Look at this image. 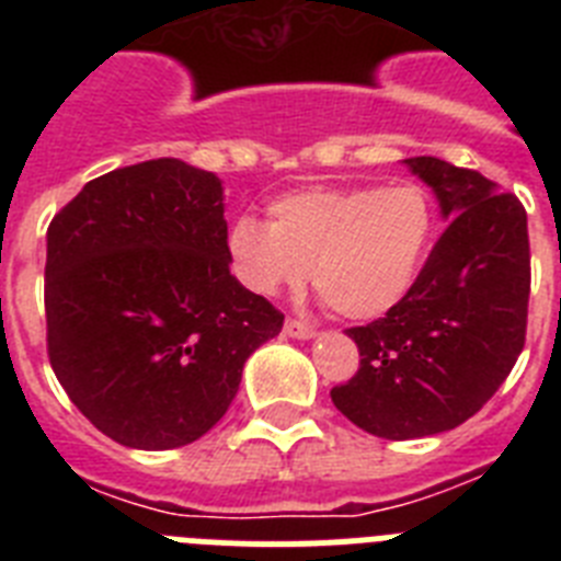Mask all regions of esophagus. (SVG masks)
I'll use <instances>...</instances> for the list:
<instances>
[{"label":"esophagus","instance_id":"obj_1","mask_svg":"<svg viewBox=\"0 0 561 561\" xmlns=\"http://www.w3.org/2000/svg\"><path fill=\"white\" fill-rule=\"evenodd\" d=\"M284 334L295 336V340H311L314 336V325L304 323V320H286Z\"/></svg>","mask_w":561,"mask_h":561}]
</instances>
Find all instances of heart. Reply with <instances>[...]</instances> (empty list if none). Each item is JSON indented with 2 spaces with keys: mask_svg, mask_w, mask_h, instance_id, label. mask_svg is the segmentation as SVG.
I'll list each match as a JSON object with an SVG mask.
<instances>
[{
  "mask_svg": "<svg viewBox=\"0 0 561 561\" xmlns=\"http://www.w3.org/2000/svg\"><path fill=\"white\" fill-rule=\"evenodd\" d=\"M433 238V205L413 182L306 187L270 205V221L241 216L227 232L247 289L275 297L314 277L336 314L376 320L419 280Z\"/></svg>",
  "mask_w": 561,
  "mask_h": 561,
  "instance_id": "b5f03b06",
  "label": "heart"
}]
</instances>
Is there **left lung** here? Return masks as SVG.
I'll return each instance as SVG.
<instances>
[{
  "label": "left lung",
  "mask_w": 561,
  "mask_h": 561,
  "mask_svg": "<svg viewBox=\"0 0 561 561\" xmlns=\"http://www.w3.org/2000/svg\"><path fill=\"white\" fill-rule=\"evenodd\" d=\"M404 162L433 187L449 225L410 295L345 331L359 370L331 390L345 419L388 440L455 430L497 393L525 345L531 295L523 202L469 168L435 157Z\"/></svg>",
  "instance_id": "8db88e82"
}]
</instances>
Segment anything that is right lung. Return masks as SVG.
Here are the masks:
<instances>
[{
    "label": "right lung",
    "instance_id": "1",
    "mask_svg": "<svg viewBox=\"0 0 561 561\" xmlns=\"http://www.w3.org/2000/svg\"><path fill=\"white\" fill-rule=\"evenodd\" d=\"M230 261L219 176L171 157L103 173L49 221V365L103 435L173 449L227 413L284 329Z\"/></svg>",
    "mask_w": 561,
    "mask_h": 561
}]
</instances>
